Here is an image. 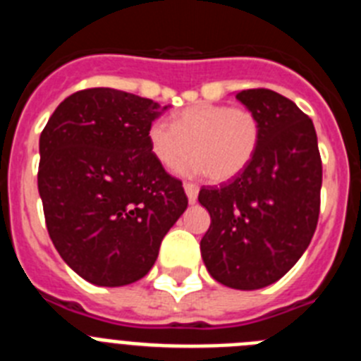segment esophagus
Listing matches in <instances>:
<instances>
[{
    "instance_id": "obj_1",
    "label": "esophagus",
    "mask_w": 361,
    "mask_h": 361,
    "mask_svg": "<svg viewBox=\"0 0 361 361\" xmlns=\"http://www.w3.org/2000/svg\"><path fill=\"white\" fill-rule=\"evenodd\" d=\"M184 191H186L188 200H190L191 204L195 202V200H197V197H199V186H197V184L186 183V184H184Z\"/></svg>"
}]
</instances>
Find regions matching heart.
I'll return each instance as SVG.
<instances>
[{
    "label": "heart",
    "mask_w": 361,
    "mask_h": 361,
    "mask_svg": "<svg viewBox=\"0 0 361 361\" xmlns=\"http://www.w3.org/2000/svg\"><path fill=\"white\" fill-rule=\"evenodd\" d=\"M262 126L253 110L229 104L199 103L177 111L171 124L155 121L148 128L149 152L159 164L180 166L186 175H208L229 180L250 166L260 145Z\"/></svg>",
    "instance_id": "heart-1"
}]
</instances>
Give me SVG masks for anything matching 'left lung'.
Masks as SVG:
<instances>
[{
  "instance_id": "obj_1",
  "label": "left lung",
  "mask_w": 361,
  "mask_h": 361,
  "mask_svg": "<svg viewBox=\"0 0 361 361\" xmlns=\"http://www.w3.org/2000/svg\"><path fill=\"white\" fill-rule=\"evenodd\" d=\"M237 99L260 119V145L240 175L200 190L212 216L200 253L216 282L253 291L282 279L307 250L320 215L322 159L314 124L291 99L267 88Z\"/></svg>"
}]
</instances>
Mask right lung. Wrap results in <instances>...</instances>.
<instances>
[{
	"label": "right lung",
	"mask_w": 361,
	"mask_h": 361,
	"mask_svg": "<svg viewBox=\"0 0 361 361\" xmlns=\"http://www.w3.org/2000/svg\"><path fill=\"white\" fill-rule=\"evenodd\" d=\"M168 106L114 88L66 97L39 137L37 190L57 253L95 286L137 282L188 208L183 183L148 146Z\"/></svg>",
	"instance_id": "1"
}]
</instances>
